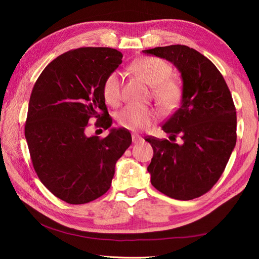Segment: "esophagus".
I'll list each match as a JSON object with an SVG mask.
<instances>
[{"instance_id": "esophagus-1", "label": "esophagus", "mask_w": 259, "mask_h": 259, "mask_svg": "<svg viewBox=\"0 0 259 259\" xmlns=\"http://www.w3.org/2000/svg\"><path fill=\"white\" fill-rule=\"evenodd\" d=\"M143 140H144V138L140 137L139 135H136V134H133L132 135V142H133V144H139V143H142Z\"/></svg>"}]
</instances>
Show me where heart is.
<instances>
[{"mask_svg":"<svg viewBox=\"0 0 259 259\" xmlns=\"http://www.w3.org/2000/svg\"><path fill=\"white\" fill-rule=\"evenodd\" d=\"M132 69L138 76L152 86L153 96L164 109L174 108L182 96V89L177 81L169 79L171 68L163 59L144 57L136 60ZM104 98L110 106H116L121 99V76L119 72H112L105 80ZM155 119L151 108L130 105L124 107L116 114V121L122 127L139 131L150 126Z\"/></svg>","mask_w":259,"mask_h":259,"instance_id":"heart-1","label":"heart"}]
</instances>
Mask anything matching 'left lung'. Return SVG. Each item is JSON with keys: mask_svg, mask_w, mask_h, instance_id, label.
<instances>
[{"mask_svg": "<svg viewBox=\"0 0 259 259\" xmlns=\"http://www.w3.org/2000/svg\"><path fill=\"white\" fill-rule=\"evenodd\" d=\"M170 61L182 74L179 108L162 125L169 139L147 137L153 148L151 184L169 198L188 201L211 189L237 143V112L222 73L209 59L186 45L143 51ZM177 136L182 144L172 143Z\"/></svg>", "mask_w": 259, "mask_h": 259, "instance_id": "8db88e82", "label": "left lung"}]
</instances>
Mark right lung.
Wrapping results in <instances>:
<instances>
[{
	"label": "right lung",
	"instance_id": "right-lung-1",
	"mask_svg": "<svg viewBox=\"0 0 259 259\" xmlns=\"http://www.w3.org/2000/svg\"><path fill=\"white\" fill-rule=\"evenodd\" d=\"M122 57L109 48L69 51L46 66L31 93L25 136L33 167L42 184L69 204L105 194L116 161L132 144L124 128H111L105 139L84 133L91 117L98 126H111L103 88Z\"/></svg>",
	"mask_w": 259,
	"mask_h": 259
}]
</instances>
